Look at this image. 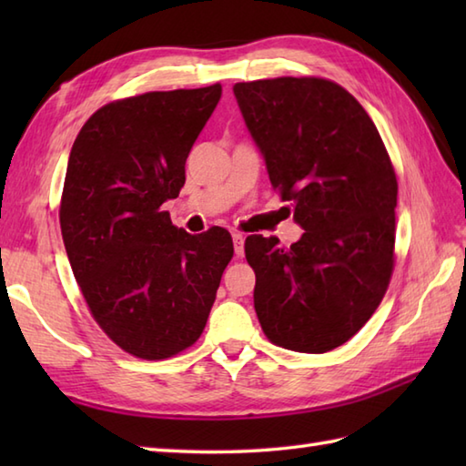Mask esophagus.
Instances as JSON below:
<instances>
[{
  "mask_svg": "<svg viewBox=\"0 0 466 466\" xmlns=\"http://www.w3.org/2000/svg\"><path fill=\"white\" fill-rule=\"evenodd\" d=\"M232 242H234V252L236 256H244V236L240 232H232Z\"/></svg>",
  "mask_w": 466,
  "mask_h": 466,
  "instance_id": "obj_1",
  "label": "esophagus"
}]
</instances>
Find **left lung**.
Segmentation results:
<instances>
[{
	"mask_svg": "<svg viewBox=\"0 0 466 466\" xmlns=\"http://www.w3.org/2000/svg\"><path fill=\"white\" fill-rule=\"evenodd\" d=\"M234 96L304 230L290 248L276 236L246 238L256 314L282 349L329 352L369 322L389 289L399 192L390 157L364 107L334 82H242Z\"/></svg>",
	"mask_w": 466,
	"mask_h": 466,
	"instance_id": "obj_1",
	"label": "left lung"
}]
</instances>
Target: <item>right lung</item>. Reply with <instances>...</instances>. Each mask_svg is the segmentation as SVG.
I'll return each instance as SVG.
<instances>
[{
  "instance_id": "right-lung-1",
  "label": "right lung",
  "mask_w": 466,
  "mask_h": 466,
  "mask_svg": "<svg viewBox=\"0 0 466 466\" xmlns=\"http://www.w3.org/2000/svg\"><path fill=\"white\" fill-rule=\"evenodd\" d=\"M220 96L214 84L112 102L69 152L59 206L67 258L96 322L137 359L162 360L200 339L232 260L230 232L192 236L162 210Z\"/></svg>"
}]
</instances>
